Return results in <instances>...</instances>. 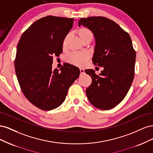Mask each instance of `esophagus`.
Masks as SVG:
<instances>
[{
    "mask_svg": "<svg viewBox=\"0 0 153 153\" xmlns=\"http://www.w3.org/2000/svg\"><path fill=\"white\" fill-rule=\"evenodd\" d=\"M80 73H81V74H84V73H85L84 69H82V68H80Z\"/></svg>",
    "mask_w": 153,
    "mask_h": 153,
    "instance_id": "obj_1",
    "label": "esophagus"
}]
</instances>
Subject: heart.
I'll use <instances>...</instances> for the list:
<instances>
[{
	"label": "heart",
	"instance_id": "heart-1",
	"mask_svg": "<svg viewBox=\"0 0 153 153\" xmlns=\"http://www.w3.org/2000/svg\"><path fill=\"white\" fill-rule=\"evenodd\" d=\"M79 35L80 38L88 35H92L91 32L87 29H82L79 32ZM89 55L85 52H72L69 53L68 56V61L75 65L82 66L85 63V62L89 59Z\"/></svg>",
	"mask_w": 153,
	"mask_h": 153
}]
</instances>
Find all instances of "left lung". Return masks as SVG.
I'll list each match as a JSON object with an SVG mask.
<instances>
[{"instance_id": "obj_1", "label": "left lung", "mask_w": 153, "mask_h": 153, "mask_svg": "<svg viewBox=\"0 0 153 153\" xmlns=\"http://www.w3.org/2000/svg\"><path fill=\"white\" fill-rule=\"evenodd\" d=\"M81 25L94 36L92 62L103 68L99 75L93 69L85 70L92 78L87 97L96 108L112 109L123 101L133 80L136 53L131 38L116 23L103 16L81 18Z\"/></svg>"}]
</instances>
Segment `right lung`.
Returning a JSON list of instances; mask_svg holds the SVG:
<instances>
[{"label": "right lung", "mask_w": 153, "mask_h": 153, "mask_svg": "<svg viewBox=\"0 0 153 153\" xmlns=\"http://www.w3.org/2000/svg\"><path fill=\"white\" fill-rule=\"evenodd\" d=\"M73 18L47 16L33 23L18 41L15 68L21 89L37 107L51 110L66 99L80 69L64 63L52 69L53 57L62 52L64 39L72 28Z\"/></svg>", "instance_id": "add662e5"}]
</instances>
